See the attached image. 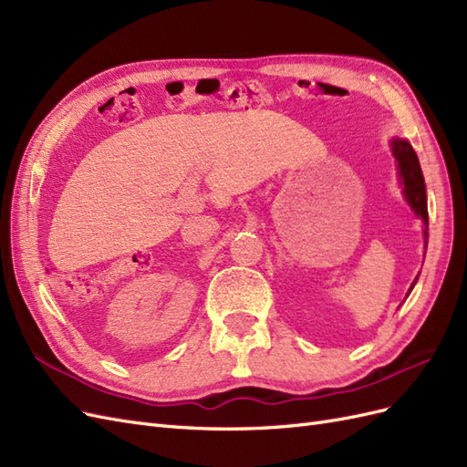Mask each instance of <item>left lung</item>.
<instances>
[{
    "label": "left lung",
    "instance_id": "8db88e82",
    "mask_svg": "<svg viewBox=\"0 0 467 467\" xmlns=\"http://www.w3.org/2000/svg\"><path fill=\"white\" fill-rule=\"evenodd\" d=\"M391 153L395 161H398V175H400V185L403 187V196L407 204L411 206V210L417 214V218L422 220V235H425V249L429 244V208H427V187H425V177H422L420 171V163L413 146L407 142V140L401 138H391L389 142ZM419 280H413L411 288H409L407 296L411 294ZM405 296V298H407Z\"/></svg>",
    "mask_w": 467,
    "mask_h": 467
}]
</instances>
